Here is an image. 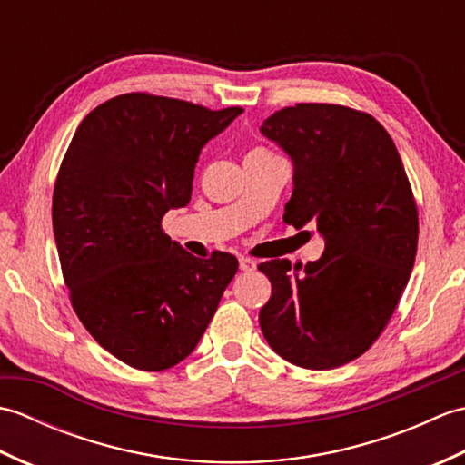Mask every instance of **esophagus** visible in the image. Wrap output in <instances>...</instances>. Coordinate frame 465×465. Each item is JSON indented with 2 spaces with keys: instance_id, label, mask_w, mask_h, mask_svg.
Listing matches in <instances>:
<instances>
[{
  "instance_id": "obj_1",
  "label": "esophagus",
  "mask_w": 465,
  "mask_h": 465,
  "mask_svg": "<svg viewBox=\"0 0 465 465\" xmlns=\"http://www.w3.org/2000/svg\"><path fill=\"white\" fill-rule=\"evenodd\" d=\"M240 270H243V272H252V270H255V262L253 260H250V258H240Z\"/></svg>"
}]
</instances>
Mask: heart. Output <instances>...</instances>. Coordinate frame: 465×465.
<instances>
[{
    "instance_id": "b5f03b06",
    "label": "heart",
    "mask_w": 465,
    "mask_h": 465,
    "mask_svg": "<svg viewBox=\"0 0 465 465\" xmlns=\"http://www.w3.org/2000/svg\"><path fill=\"white\" fill-rule=\"evenodd\" d=\"M253 152H263V150H253Z\"/></svg>"
}]
</instances>
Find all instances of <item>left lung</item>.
Instances as JSON below:
<instances>
[{
  "label": "left lung",
  "instance_id": "obj_1",
  "mask_svg": "<svg viewBox=\"0 0 465 465\" xmlns=\"http://www.w3.org/2000/svg\"><path fill=\"white\" fill-rule=\"evenodd\" d=\"M260 132L293 163L283 222L313 225L325 242L305 268L260 263L272 282L263 338L300 368H340L378 340L413 270L418 207L406 170L383 125L351 107H283Z\"/></svg>",
  "mask_w": 465,
  "mask_h": 465
}]
</instances>
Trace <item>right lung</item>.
<instances>
[{"label":"right lung","instance_id":"right-lung-1","mask_svg":"<svg viewBox=\"0 0 465 465\" xmlns=\"http://www.w3.org/2000/svg\"><path fill=\"white\" fill-rule=\"evenodd\" d=\"M243 110L125 94L77 127L54 190V235L69 298L117 360L160 371L190 355L238 272L232 253H187L162 217L192 200L202 147Z\"/></svg>","mask_w":465,"mask_h":465}]
</instances>
